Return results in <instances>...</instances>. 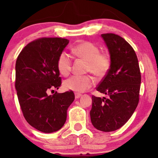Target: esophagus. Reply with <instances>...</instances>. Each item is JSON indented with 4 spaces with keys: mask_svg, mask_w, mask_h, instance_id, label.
Returning <instances> with one entry per match:
<instances>
[{
    "mask_svg": "<svg viewBox=\"0 0 158 158\" xmlns=\"http://www.w3.org/2000/svg\"><path fill=\"white\" fill-rule=\"evenodd\" d=\"M81 97V94H78V93H75V98L76 99H79Z\"/></svg>",
    "mask_w": 158,
    "mask_h": 158,
    "instance_id": "34e87169",
    "label": "esophagus"
}]
</instances>
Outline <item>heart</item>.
I'll use <instances>...</instances> for the list:
<instances>
[{"label":"heart","instance_id":"1","mask_svg":"<svg viewBox=\"0 0 158 158\" xmlns=\"http://www.w3.org/2000/svg\"><path fill=\"white\" fill-rule=\"evenodd\" d=\"M72 52L79 59L87 61L86 71L90 72L99 79L103 78L109 71L111 61L109 55L100 52L97 45L90 41H82L72 49ZM58 70L64 77L71 72L72 60L66 52H61L56 61ZM94 84V78L90 76H73L63 82L65 90H72L76 93H82L91 88Z\"/></svg>","mask_w":158,"mask_h":158}]
</instances>
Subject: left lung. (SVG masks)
<instances>
[{"mask_svg":"<svg viewBox=\"0 0 158 158\" xmlns=\"http://www.w3.org/2000/svg\"><path fill=\"white\" fill-rule=\"evenodd\" d=\"M101 35L109 50L111 65L97 90L108 97L92 96L90 115L97 129L109 132L121 128L135 112L141 74L135 51L126 40L114 33Z\"/></svg>","mask_w":158,"mask_h":158,"instance_id":"8db88e82","label":"left lung"}]
</instances>
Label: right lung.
Wrapping results in <instances>:
<instances>
[{"instance_id":"obj_1","label":"right lung","mask_w":158,"mask_h":158,"mask_svg":"<svg viewBox=\"0 0 158 158\" xmlns=\"http://www.w3.org/2000/svg\"><path fill=\"white\" fill-rule=\"evenodd\" d=\"M68 43L61 38H40L25 46L16 60L15 86L23 115L30 126L44 133L61 128L75 99L72 90L48 94L61 86L56 61Z\"/></svg>"}]
</instances>
